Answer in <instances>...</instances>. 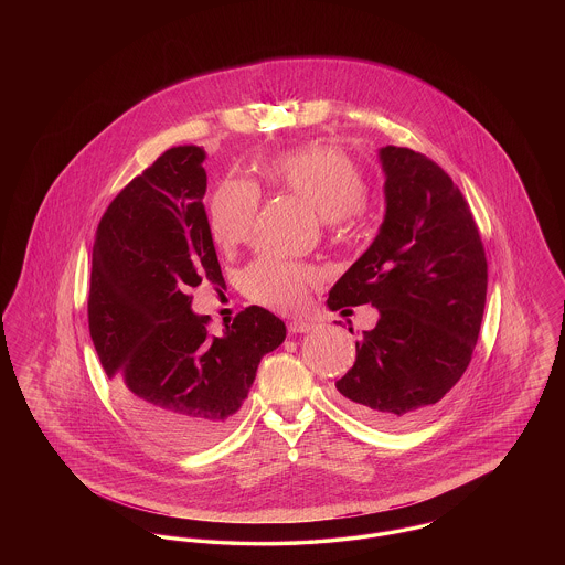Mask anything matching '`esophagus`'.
<instances>
[{
  "mask_svg": "<svg viewBox=\"0 0 565 565\" xmlns=\"http://www.w3.org/2000/svg\"><path fill=\"white\" fill-rule=\"evenodd\" d=\"M288 330H290L292 334H298V332H309V330H313V323L295 320V322L288 323Z\"/></svg>",
  "mask_w": 565,
  "mask_h": 565,
  "instance_id": "esophagus-1",
  "label": "esophagus"
}]
</instances>
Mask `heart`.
<instances>
[{"label": "heart", "instance_id": "1", "mask_svg": "<svg viewBox=\"0 0 565 565\" xmlns=\"http://www.w3.org/2000/svg\"><path fill=\"white\" fill-rule=\"evenodd\" d=\"M273 182L311 203L328 224H341L358 214L366 199L362 171L339 150L309 146L286 152L270 162ZM260 205V192L245 178H226L210 201V226L224 247L245 242ZM313 270L279 258H258L243 270V292L273 309H298Z\"/></svg>", "mask_w": 565, "mask_h": 565}]
</instances>
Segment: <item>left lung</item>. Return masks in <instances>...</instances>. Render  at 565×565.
Here are the masks:
<instances>
[{"instance_id": "8db88e82", "label": "left lung", "mask_w": 565, "mask_h": 565, "mask_svg": "<svg viewBox=\"0 0 565 565\" xmlns=\"http://www.w3.org/2000/svg\"><path fill=\"white\" fill-rule=\"evenodd\" d=\"M385 214L369 249L328 292V309L371 302L373 330L334 385L341 403L381 428L434 411L470 364L483 322L487 260L468 203L424 154L379 148Z\"/></svg>"}]
</instances>
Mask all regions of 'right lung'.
Returning a JSON list of instances; mask_svg holds the SVG:
<instances>
[{"mask_svg":"<svg viewBox=\"0 0 565 565\" xmlns=\"http://www.w3.org/2000/svg\"><path fill=\"white\" fill-rule=\"evenodd\" d=\"M205 150L161 154L109 203L93 245L90 339L118 404L171 449L207 447L226 430L263 355L286 323L247 307L222 337L192 311L190 290L224 284L203 196Z\"/></svg>","mask_w":565,"mask_h":565,"instance_id":"add662e5","label":"right lung"}]
</instances>
